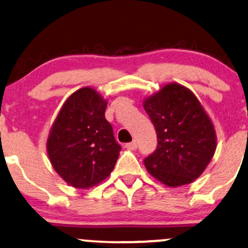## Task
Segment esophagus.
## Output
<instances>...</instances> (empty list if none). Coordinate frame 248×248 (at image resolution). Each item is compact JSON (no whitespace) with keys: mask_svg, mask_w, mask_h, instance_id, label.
<instances>
[{"mask_svg":"<svg viewBox=\"0 0 248 248\" xmlns=\"http://www.w3.org/2000/svg\"><path fill=\"white\" fill-rule=\"evenodd\" d=\"M126 148H128V149H132V150H135V149L137 148V142L135 141V140H134L133 142L127 143V144H126Z\"/></svg>","mask_w":248,"mask_h":248,"instance_id":"esophagus-1","label":"esophagus"}]
</instances>
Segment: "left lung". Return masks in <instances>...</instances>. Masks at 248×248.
I'll return each mask as SVG.
<instances>
[{"instance_id": "1", "label": "left lung", "mask_w": 248, "mask_h": 248, "mask_svg": "<svg viewBox=\"0 0 248 248\" xmlns=\"http://www.w3.org/2000/svg\"><path fill=\"white\" fill-rule=\"evenodd\" d=\"M157 133V149L144 159L148 172L170 187L193 183L216 150L213 122L195 94L169 83L143 101Z\"/></svg>"}]
</instances>
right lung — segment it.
<instances>
[{
    "label": "right lung",
    "mask_w": 248,
    "mask_h": 248,
    "mask_svg": "<svg viewBox=\"0 0 248 248\" xmlns=\"http://www.w3.org/2000/svg\"><path fill=\"white\" fill-rule=\"evenodd\" d=\"M107 101L94 89H79L60 109L47 139V154L56 173L75 188H90L111 174L120 155Z\"/></svg>",
    "instance_id": "obj_1"
}]
</instances>
